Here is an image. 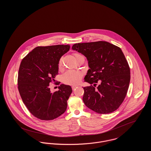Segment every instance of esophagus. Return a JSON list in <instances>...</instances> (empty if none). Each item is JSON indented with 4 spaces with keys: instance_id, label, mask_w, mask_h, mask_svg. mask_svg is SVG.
I'll return each mask as SVG.
<instances>
[{
    "instance_id": "esophagus-1",
    "label": "esophagus",
    "mask_w": 151,
    "mask_h": 151,
    "mask_svg": "<svg viewBox=\"0 0 151 151\" xmlns=\"http://www.w3.org/2000/svg\"><path fill=\"white\" fill-rule=\"evenodd\" d=\"M77 87V86H72L71 88H72V89H73V90H74Z\"/></svg>"
}]
</instances>
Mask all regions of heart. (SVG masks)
I'll list each match as a JSON object with an SVG mask.
<instances>
[{
	"instance_id": "1",
	"label": "heart",
	"mask_w": 151,
	"mask_h": 151,
	"mask_svg": "<svg viewBox=\"0 0 151 151\" xmlns=\"http://www.w3.org/2000/svg\"><path fill=\"white\" fill-rule=\"evenodd\" d=\"M75 58L83 56L81 55L79 53H74V54ZM62 67V59H60L58 62V67L60 69ZM83 74L81 72L79 71L76 70H68L65 71L63 74L62 79L63 83L65 84L70 85V86H75L79 84L82 79Z\"/></svg>"
}]
</instances>
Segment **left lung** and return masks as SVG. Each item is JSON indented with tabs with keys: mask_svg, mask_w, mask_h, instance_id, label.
I'll return each instance as SVG.
<instances>
[{
	"mask_svg": "<svg viewBox=\"0 0 151 151\" xmlns=\"http://www.w3.org/2000/svg\"><path fill=\"white\" fill-rule=\"evenodd\" d=\"M72 49L86 57L90 68L84 78L91 84L84 88L86 106L99 114L117 110L126 98L130 81L129 65L122 49L106 41L76 43Z\"/></svg>",
	"mask_w": 151,
	"mask_h": 151,
	"instance_id": "1",
	"label": "left lung"
}]
</instances>
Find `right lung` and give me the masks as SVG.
<instances>
[{
    "label": "right lung",
    "instance_id": "add662e5",
    "mask_svg": "<svg viewBox=\"0 0 151 151\" xmlns=\"http://www.w3.org/2000/svg\"><path fill=\"white\" fill-rule=\"evenodd\" d=\"M70 47L69 45L38 46L22 60L19 91L29 112L40 120H53L66 110L71 87L61 84L59 91L51 92L49 86L58 74L59 60Z\"/></svg>",
    "mask_w": 151,
    "mask_h": 151
}]
</instances>
